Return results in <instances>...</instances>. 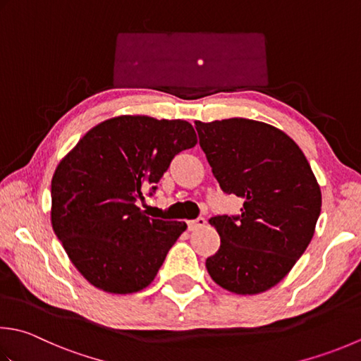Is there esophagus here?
Here are the masks:
<instances>
[{
	"label": "esophagus",
	"instance_id": "obj_1",
	"mask_svg": "<svg viewBox=\"0 0 361 361\" xmlns=\"http://www.w3.org/2000/svg\"><path fill=\"white\" fill-rule=\"evenodd\" d=\"M204 224H207V221H204L203 217L194 219V221H188V230L189 231H194L197 228H202V227H204Z\"/></svg>",
	"mask_w": 361,
	"mask_h": 361
}]
</instances>
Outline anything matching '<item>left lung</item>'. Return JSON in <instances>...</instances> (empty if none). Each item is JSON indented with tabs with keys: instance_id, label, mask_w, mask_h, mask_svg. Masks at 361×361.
I'll return each mask as SVG.
<instances>
[{
	"instance_id": "obj_1",
	"label": "left lung",
	"mask_w": 361,
	"mask_h": 361,
	"mask_svg": "<svg viewBox=\"0 0 361 361\" xmlns=\"http://www.w3.org/2000/svg\"><path fill=\"white\" fill-rule=\"evenodd\" d=\"M195 128L224 192L244 199L239 216L209 219L221 247L207 258L208 274L230 293H264L312 241L321 188L299 145L269 123L236 117Z\"/></svg>"
}]
</instances>
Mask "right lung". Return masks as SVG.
Returning a JSON list of instances; mask_svg holds the SVG:
<instances>
[{
    "mask_svg": "<svg viewBox=\"0 0 361 361\" xmlns=\"http://www.w3.org/2000/svg\"><path fill=\"white\" fill-rule=\"evenodd\" d=\"M195 144L186 120L118 116L89 130L61 159L51 180V225L90 285L131 294L157 277L186 224L150 219L136 202L175 154Z\"/></svg>",
    "mask_w": 361,
    "mask_h": 361,
    "instance_id": "right-lung-1",
    "label": "right lung"
}]
</instances>
